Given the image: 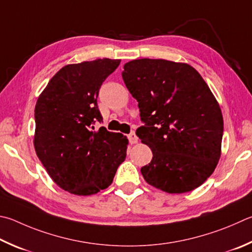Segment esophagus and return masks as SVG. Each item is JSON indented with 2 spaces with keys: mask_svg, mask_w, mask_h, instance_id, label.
Instances as JSON below:
<instances>
[{
  "mask_svg": "<svg viewBox=\"0 0 252 252\" xmlns=\"http://www.w3.org/2000/svg\"><path fill=\"white\" fill-rule=\"evenodd\" d=\"M127 138H129V141H130L131 144L138 143V136L135 135L134 132H131V133H130L129 135H127Z\"/></svg>",
  "mask_w": 252,
  "mask_h": 252,
  "instance_id": "obj_1",
  "label": "esophagus"
}]
</instances>
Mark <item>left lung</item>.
<instances>
[{"mask_svg": "<svg viewBox=\"0 0 252 252\" xmlns=\"http://www.w3.org/2000/svg\"><path fill=\"white\" fill-rule=\"evenodd\" d=\"M123 68V81L144 122L136 135L153 153L141 168L144 180L170 194L197 189L221 154L222 114L209 87L185 63L142 58Z\"/></svg>", "mask_w": 252, "mask_h": 252, "instance_id": "obj_1", "label": "left lung"}]
</instances>
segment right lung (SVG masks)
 Returning a JSON list of instances; mask_svg holds the SVG:
<instances>
[{
    "mask_svg": "<svg viewBox=\"0 0 252 252\" xmlns=\"http://www.w3.org/2000/svg\"><path fill=\"white\" fill-rule=\"evenodd\" d=\"M120 59H95L63 67L39 94L35 106L34 146L52 180L78 196L111 185L126 157V136L101 126L99 89Z\"/></svg>",
    "mask_w": 252,
    "mask_h": 252,
    "instance_id": "right-lung-1",
    "label": "right lung"
}]
</instances>
